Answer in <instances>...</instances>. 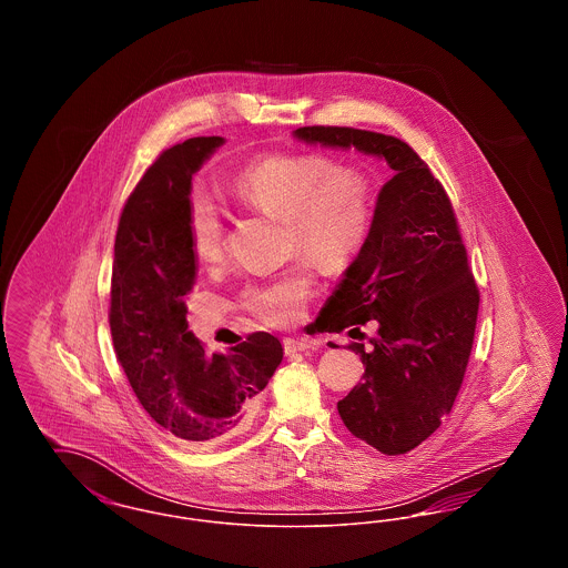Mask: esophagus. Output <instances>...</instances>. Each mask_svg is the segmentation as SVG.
I'll use <instances>...</instances> for the list:
<instances>
[{"mask_svg": "<svg viewBox=\"0 0 568 568\" xmlns=\"http://www.w3.org/2000/svg\"><path fill=\"white\" fill-rule=\"evenodd\" d=\"M313 343L308 341H302V338H283V349L287 355H294V353L306 352L311 349Z\"/></svg>", "mask_w": 568, "mask_h": 568, "instance_id": "esophagus-1", "label": "esophagus"}]
</instances>
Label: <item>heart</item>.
I'll use <instances>...</instances> for the list:
<instances>
[{
	"label": "heart",
	"mask_w": 568,
	"mask_h": 568,
	"mask_svg": "<svg viewBox=\"0 0 568 568\" xmlns=\"http://www.w3.org/2000/svg\"><path fill=\"white\" fill-rule=\"evenodd\" d=\"M253 209L283 219L290 251L304 253L322 271L347 266L366 241L373 216L371 176L325 155H268L246 163L232 181ZM187 241L193 257L215 266L225 253V230L215 204L193 193L187 204ZM315 292L306 264L251 283L244 308L268 325L292 324Z\"/></svg>",
	"instance_id": "1"
}]
</instances>
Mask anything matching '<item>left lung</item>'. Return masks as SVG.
I'll list each match as a JSON object with an SVG mask.
<instances>
[{
  "mask_svg": "<svg viewBox=\"0 0 568 568\" xmlns=\"http://www.w3.org/2000/svg\"><path fill=\"white\" fill-rule=\"evenodd\" d=\"M294 134L311 144L355 146L394 170L371 232L320 320L325 332L377 322L368 352L349 345L366 368L338 415L381 454H406L449 415L473 349L479 290L458 219L428 163L400 138L332 125Z\"/></svg>",
  "mask_w": 568,
  "mask_h": 568,
  "instance_id": "obj_1",
  "label": "left lung"
}]
</instances>
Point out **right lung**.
Returning <instances> with one entry per match:
<instances>
[{"label":"right lung","instance_id":"add662e5","mask_svg":"<svg viewBox=\"0 0 568 568\" xmlns=\"http://www.w3.org/2000/svg\"><path fill=\"white\" fill-rule=\"evenodd\" d=\"M221 144V135L190 138L144 172L119 219L110 281L112 345L140 405L165 433L195 445L243 433L283 359L268 332L209 355L187 329L191 176Z\"/></svg>","mask_w":568,"mask_h":568}]
</instances>
